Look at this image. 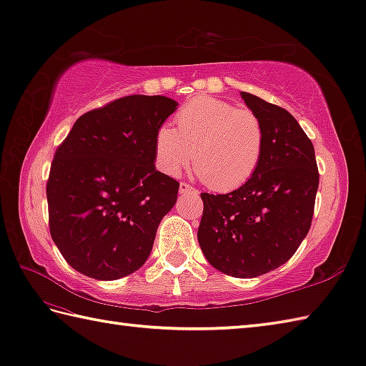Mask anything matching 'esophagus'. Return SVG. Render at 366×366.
Listing matches in <instances>:
<instances>
[{"mask_svg":"<svg viewBox=\"0 0 366 366\" xmlns=\"http://www.w3.org/2000/svg\"><path fill=\"white\" fill-rule=\"evenodd\" d=\"M197 194V189L194 188V186L188 184V183H180V194Z\"/></svg>","mask_w":366,"mask_h":366,"instance_id":"1","label":"esophagus"}]
</instances>
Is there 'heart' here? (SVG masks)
Here are the masks:
<instances>
[{
	"label": "heart",
	"mask_w": 366,
	"mask_h": 366,
	"mask_svg": "<svg viewBox=\"0 0 366 366\" xmlns=\"http://www.w3.org/2000/svg\"><path fill=\"white\" fill-rule=\"evenodd\" d=\"M177 129L162 124L154 136L156 164L167 175H178L194 158L196 172L214 191L240 188L262 159L265 131L249 109L213 96L192 98L175 117Z\"/></svg>",
	"instance_id": "b5f03b06"
}]
</instances>
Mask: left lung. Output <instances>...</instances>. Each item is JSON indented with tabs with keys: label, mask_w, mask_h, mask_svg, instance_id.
Returning <instances> with one entry per match:
<instances>
[{
	"label": "left lung",
	"mask_w": 366,
	"mask_h": 366,
	"mask_svg": "<svg viewBox=\"0 0 366 366\" xmlns=\"http://www.w3.org/2000/svg\"><path fill=\"white\" fill-rule=\"evenodd\" d=\"M240 94L264 124L262 159L238 189L200 194L204 213L197 240L216 270L254 278L286 264L307 237L319 172L315 147L286 109Z\"/></svg>",
	"instance_id": "obj_1"
}]
</instances>
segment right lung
<instances>
[{
	"mask_svg": "<svg viewBox=\"0 0 366 366\" xmlns=\"http://www.w3.org/2000/svg\"><path fill=\"white\" fill-rule=\"evenodd\" d=\"M132 94L89 110L56 148L47 182L50 235L74 270L114 281L145 264L180 183L154 166V136L177 110Z\"/></svg>",
	"mask_w": 366,
	"mask_h": 366,
	"instance_id": "obj_1",
	"label": "right lung"
}]
</instances>
